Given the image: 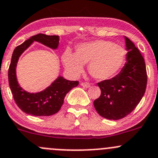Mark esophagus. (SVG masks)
<instances>
[{
    "label": "esophagus",
    "instance_id": "esophagus-1",
    "mask_svg": "<svg viewBox=\"0 0 158 158\" xmlns=\"http://www.w3.org/2000/svg\"><path fill=\"white\" fill-rule=\"evenodd\" d=\"M80 85H82V87H85V88H89L90 87V84L87 83V82H81Z\"/></svg>",
    "mask_w": 158,
    "mask_h": 158
}]
</instances>
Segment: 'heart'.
Segmentation results:
<instances>
[{"mask_svg":"<svg viewBox=\"0 0 158 158\" xmlns=\"http://www.w3.org/2000/svg\"><path fill=\"white\" fill-rule=\"evenodd\" d=\"M125 51L121 46L106 40L82 43L76 46V53L66 49L62 60L66 70L73 76L82 72L88 65L91 76L98 80L111 79L118 73L125 61Z\"/></svg>","mask_w":158,"mask_h":158,"instance_id":"b5f03b06","label":"heart"}]
</instances>
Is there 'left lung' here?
<instances>
[{
    "instance_id": "left-lung-1",
    "label": "left lung",
    "mask_w": 158,
    "mask_h": 158,
    "mask_svg": "<svg viewBox=\"0 0 158 158\" xmlns=\"http://www.w3.org/2000/svg\"><path fill=\"white\" fill-rule=\"evenodd\" d=\"M126 63L111 79L98 82L101 95L94 101L97 112L105 118L118 120L130 114L144 96L147 86L144 60L133 42L125 36Z\"/></svg>"
}]
</instances>
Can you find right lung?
Returning <instances> with one entry per match:
<instances>
[{
  "label": "right lung",
  "mask_w": 158,
  "mask_h": 158,
  "mask_svg": "<svg viewBox=\"0 0 158 158\" xmlns=\"http://www.w3.org/2000/svg\"><path fill=\"white\" fill-rule=\"evenodd\" d=\"M59 41V36L40 33L31 36L14 49L8 70L9 85L16 104L26 114L33 116H49L56 114L61 109L66 94L79 85L78 81L67 80L61 76H59L44 90L36 93L27 92L19 85L16 68L21 54L33 42H38L49 48L56 49L60 44Z\"/></svg>",
  "instance_id": "add662e5"
}]
</instances>
